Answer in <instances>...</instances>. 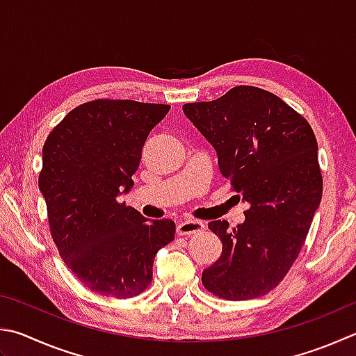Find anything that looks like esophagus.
<instances>
[{
	"label": "esophagus",
	"mask_w": 356,
	"mask_h": 356,
	"mask_svg": "<svg viewBox=\"0 0 356 356\" xmlns=\"http://www.w3.org/2000/svg\"><path fill=\"white\" fill-rule=\"evenodd\" d=\"M205 229V224L202 221H197V219H185V221H180L177 224V234L179 235H193L199 234Z\"/></svg>",
	"instance_id": "obj_1"
}]
</instances>
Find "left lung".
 I'll use <instances>...</instances> for the list:
<instances>
[{"label":"left lung","mask_w":356,"mask_h":356,"mask_svg":"<svg viewBox=\"0 0 356 356\" xmlns=\"http://www.w3.org/2000/svg\"><path fill=\"white\" fill-rule=\"evenodd\" d=\"M184 113L215 147L218 166L249 209L244 222H209L222 254L204 286L227 300L268 294L299 255L322 199L318 141L307 120L266 90L238 86Z\"/></svg>","instance_id":"1"}]
</instances>
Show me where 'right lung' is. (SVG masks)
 Instances as JSON below:
<instances>
[{"label": "right lung", "mask_w": 356, "mask_h": 356, "mask_svg": "<svg viewBox=\"0 0 356 356\" xmlns=\"http://www.w3.org/2000/svg\"><path fill=\"white\" fill-rule=\"evenodd\" d=\"M166 104L99 99L71 111L44 141L38 188L62 260L95 293L129 299L152 280L171 219L149 221L118 197L132 190L147 135Z\"/></svg>", "instance_id": "add662e5"}]
</instances>
